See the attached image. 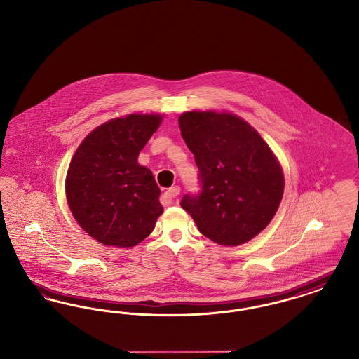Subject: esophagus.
<instances>
[{
  "label": "esophagus",
  "instance_id": "esophagus-1",
  "mask_svg": "<svg viewBox=\"0 0 359 359\" xmlns=\"http://www.w3.org/2000/svg\"><path fill=\"white\" fill-rule=\"evenodd\" d=\"M180 194V187L179 186H172L171 188H168L163 196H161V203L164 205H172L175 202V199L177 198V195Z\"/></svg>",
  "mask_w": 359,
  "mask_h": 359
}]
</instances>
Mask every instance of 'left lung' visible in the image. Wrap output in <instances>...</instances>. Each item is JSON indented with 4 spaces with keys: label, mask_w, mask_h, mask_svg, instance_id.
<instances>
[{
    "label": "left lung",
    "mask_w": 359,
    "mask_h": 359,
    "mask_svg": "<svg viewBox=\"0 0 359 359\" xmlns=\"http://www.w3.org/2000/svg\"><path fill=\"white\" fill-rule=\"evenodd\" d=\"M179 126L201 183V191L186 194L180 205L219 245L255 238L273 219L284 192L283 170L268 144L230 113L186 111Z\"/></svg>",
    "instance_id": "8db88e82"
}]
</instances>
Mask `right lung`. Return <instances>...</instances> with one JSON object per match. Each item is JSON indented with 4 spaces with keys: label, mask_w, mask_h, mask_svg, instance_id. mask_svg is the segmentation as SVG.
<instances>
[{
    "label": "right lung",
    "mask_w": 359,
    "mask_h": 359,
    "mask_svg": "<svg viewBox=\"0 0 359 359\" xmlns=\"http://www.w3.org/2000/svg\"><path fill=\"white\" fill-rule=\"evenodd\" d=\"M161 121L160 114L107 121L86 137L69 163V210L86 233L106 246H136L163 214L154 173L137 161Z\"/></svg>",
    "instance_id": "right-lung-1"
}]
</instances>
